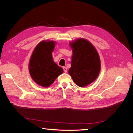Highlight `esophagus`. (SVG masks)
I'll list each match as a JSON object with an SVG mask.
<instances>
[{
  "instance_id": "1",
  "label": "esophagus",
  "mask_w": 133,
  "mask_h": 133,
  "mask_svg": "<svg viewBox=\"0 0 133 133\" xmlns=\"http://www.w3.org/2000/svg\"><path fill=\"white\" fill-rule=\"evenodd\" d=\"M63 70H64V71L65 72V73H67L68 69L66 67H63Z\"/></svg>"
}]
</instances>
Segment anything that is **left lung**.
Segmentation results:
<instances>
[{"label":"left lung","mask_w":133,"mask_h":133,"mask_svg":"<svg viewBox=\"0 0 133 133\" xmlns=\"http://www.w3.org/2000/svg\"><path fill=\"white\" fill-rule=\"evenodd\" d=\"M73 54L68 73L80 87L89 85L100 73L101 63L94 46L88 40L79 38L69 43Z\"/></svg>","instance_id":"left-lung-1"}]
</instances>
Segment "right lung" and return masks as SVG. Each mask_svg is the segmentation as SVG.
<instances>
[{
	"label": "right lung",
	"instance_id": "right-lung-1",
	"mask_svg": "<svg viewBox=\"0 0 133 133\" xmlns=\"http://www.w3.org/2000/svg\"><path fill=\"white\" fill-rule=\"evenodd\" d=\"M56 42L43 41L35 46L30 57L29 71L31 77L38 85L48 88L53 84L63 69L53 60L52 53Z\"/></svg>",
	"mask_w": 133,
	"mask_h": 133
}]
</instances>
